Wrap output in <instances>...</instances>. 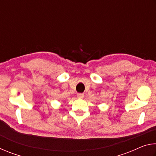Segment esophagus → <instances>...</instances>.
Returning <instances> with one entry per match:
<instances>
[{"mask_svg":"<svg viewBox=\"0 0 156 156\" xmlns=\"http://www.w3.org/2000/svg\"><path fill=\"white\" fill-rule=\"evenodd\" d=\"M77 97H78V98H79V99L83 98H84V94H77Z\"/></svg>","mask_w":156,"mask_h":156,"instance_id":"esophagus-1","label":"esophagus"}]
</instances>
